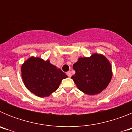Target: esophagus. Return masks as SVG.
Masks as SVG:
<instances>
[{
	"label": "esophagus",
	"mask_w": 132,
	"mask_h": 132,
	"mask_svg": "<svg viewBox=\"0 0 132 132\" xmlns=\"http://www.w3.org/2000/svg\"><path fill=\"white\" fill-rule=\"evenodd\" d=\"M67 76H68L69 77H71V75H72L71 72V71H68L67 73Z\"/></svg>",
	"instance_id": "1"
}]
</instances>
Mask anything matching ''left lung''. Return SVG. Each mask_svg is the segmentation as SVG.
Instances as JSON below:
<instances>
[{"label": "left lung", "instance_id": "1", "mask_svg": "<svg viewBox=\"0 0 132 132\" xmlns=\"http://www.w3.org/2000/svg\"><path fill=\"white\" fill-rule=\"evenodd\" d=\"M75 74L71 79L80 91L88 95L101 93L112 77V66L105 56L94 53L89 57H80L75 64Z\"/></svg>", "mask_w": 132, "mask_h": 132}]
</instances>
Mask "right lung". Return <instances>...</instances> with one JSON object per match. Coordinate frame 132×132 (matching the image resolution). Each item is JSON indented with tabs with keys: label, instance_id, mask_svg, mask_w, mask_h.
I'll list each match as a JSON object with an SVG mask.
<instances>
[{
	"label": "right lung",
	"instance_id": "obj_1",
	"mask_svg": "<svg viewBox=\"0 0 132 132\" xmlns=\"http://www.w3.org/2000/svg\"><path fill=\"white\" fill-rule=\"evenodd\" d=\"M24 85L31 93L39 97L49 96L59 88L63 79L67 76L60 69L39 57H30L21 67Z\"/></svg>",
	"mask_w": 132,
	"mask_h": 132
}]
</instances>
